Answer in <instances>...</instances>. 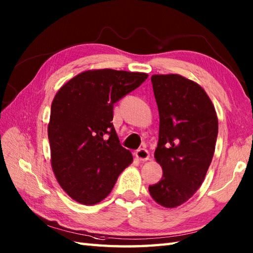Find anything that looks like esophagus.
<instances>
[{
	"instance_id": "34e87169",
	"label": "esophagus",
	"mask_w": 253,
	"mask_h": 253,
	"mask_svg": "<svg viewBox=\"0 0 253 253\" xmlns=\"http://www.w3.org/2000/svg\"><path fill=\"white\" fill-rule=\"evenodd\" d=\"M136 157L141 162H146V161L150 159V153L147 149H139L136 152Z\"/></svg>"
}]
</instances>
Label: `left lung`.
Listing matches in <instances>:
<instances>
[{"label":"left lung","instance_id":"8db88e82","mask_svg":"<svg viewBox=\"0 0 253 253\" xmlns=\"http://www.w3.org/2000/svg\"><path fill=\"white\" fill-rule=\"evenodd\" d=\"M160 115L154 158L163 169L149 186L153 200L164 208L181 206L200 188L212 162L218 132L215 109L201 85L177 74L153 75Z\"/></svg>","mask_w":253,"mask_h":253}]
</instances>
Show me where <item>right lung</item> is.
Instances as JSON below:
<instances>
[{"instance_id":"add662e5","label":"right lung","mask_w":253,"mask_h":253,"mask_svg":"<svg viewBox=\"0 0 253 253\" xmlns=\"http://www.w3.org/2000/svg\"><path fill=\"white\" fill-rule=\"evenodd\" d=\"M147 78L144 73L92 69L57 91L47 125L51 165L62 189L75 201L99 203L131 164V152L121 146L113 126V107Z\"/></svg>"}]
</instances>
